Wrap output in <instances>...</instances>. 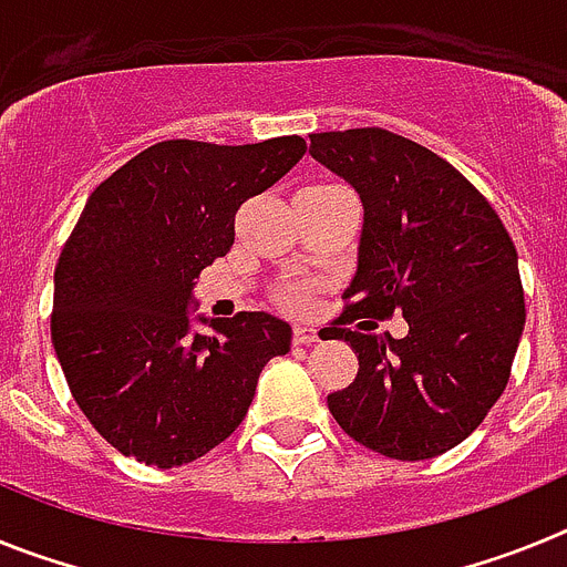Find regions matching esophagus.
<instances>
[{
  "label": "esophagus",
  "mask_w": 567,
  "mask_h": 567,
  "mask_svg": "<svg viewBox=\"0 0 567 567\" xmlns=\"http://www.w3.org/2000/svg\"><path fill=\"white\" fill-rule=\"evenodd\" d=\"M292 340H295V346H312L315 340H318V329L295 327L292 329Z\"/></svg>",
  "instance_id": "34e87169"
}]
</instances>
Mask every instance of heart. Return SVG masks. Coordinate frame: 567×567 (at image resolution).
I'll return each instance as SVG.
<instances>
[{
  "label": "heart",
  "mask_w": 567,
  "mask_h": 567,
  "mask_svg": "<svg viewBox=\"0 0 567 567\" xmlns=\"http://www.w3.org/2000/svg\"><path fill=\"white\" fill-rule=\"evenodd\" d=\"M289 303H295V307H300V303H303V295L292 292V295H289Z\"/></svg>",
  "instance_id": "obj_1"
}]
</instances>
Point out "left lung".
<instances>
[{
	"label": "left lung",
	"mask_w": 567,
	"mask_h": 567,
	"mask_svg": "<svg viewBox=\"0 0 567 567\" xmlns=\"http://www.w3.org/2000/svg\"><path fill=\"white\" fill-rule=\"evenodd\" d=\"M312 158L354 187L363 233L332 334L358 378L329 412L360 445L432 460L463 443L508 383L525 327L517 249L477 187L432 150L380 127L312 133ZM403 311L410 334L346 330ZM363 327V323H360Z\"/></svg>",
	"instance_id": "left-lung-1"
}]
</instances>
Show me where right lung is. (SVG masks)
<instances>
[{
  "label": "right lung",
  "mask_w": 567,
  "mask_h": 567,
  "mask_svg": "<svg viewBox=\"0 0 567 567\" xmlns=\"http://www.w3.org/2000/svg\"><path fill=\"white\" fill-rule=\"evenodd\" d=\"M307 153L300 135L260 144L158 142L87 198L53 275L50 334L70 394L124 457L175 468L247 417L260 369L292 346L267 312L204 318L195 278L235 240V213Z\"/></svg>",
  "instance_id": "obj_1"
}]
</instances>
